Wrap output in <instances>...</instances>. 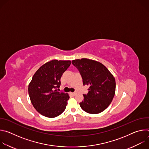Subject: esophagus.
Returning a JSON list of instances; mask_svg holds the SVG:
<instances>
[{
	"label": "esophagus",
	"instance_id": "obj_1",
	"mask_svg": "<svg viewBox=\"0 0 149 149\" xmlns=\"http://www.w3.org/2000/svg\"><path fill=\"white\" fill-rule=\"evenodd\" d=\"M71 94L72 95H75L77 93H71Z\"/></svg>",
	"mask_w": 149,
	"mask_h": 149
}]
</instances>
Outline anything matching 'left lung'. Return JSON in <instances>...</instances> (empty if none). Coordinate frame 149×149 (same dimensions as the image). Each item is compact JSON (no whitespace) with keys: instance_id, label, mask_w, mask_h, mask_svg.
I'll list each match as a JSON object with an SVG mask.
<instances>
[{"instance_id":"left-lung-1","label":"left lung","mask_w":149,"mask_h":149,"mask_svg":"<svg viewBox=\"0 0 149 149\" xmlns=\"http://www.w3.org/2000/svg\"><path fill=\"white\" fill-rule=\"evenodd\" d=\"M79 70L83 85L90 87L88 94H84L79 103L81 109L90 114H98L111 104L116 92V80L113 75L101 62L87 58L72 61Z\"/></svg>"}]
</instances>
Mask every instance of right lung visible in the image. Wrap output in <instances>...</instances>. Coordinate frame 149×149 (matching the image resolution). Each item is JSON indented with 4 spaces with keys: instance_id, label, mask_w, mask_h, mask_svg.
<instances>
[{
    "instance_id": "right-lung-1",
    "label": "right lung",
    "mask_w": 149,
    "mask_h": 149,
    "mask_svg": "<svg viewBox=\"0 0 149 149\" xmlns=\"http://www.w3.org/2000/svg\"><path fill=\"white\" fill-rule=\"evenodd\" d=\"M71 63L70 60L52 59L42 65L34 74L29 84L28 93L33 107L42 116L54 118L65 110L69 94L54 89L59 87L61 76Z\"/></svg>"
}]
</instances>
